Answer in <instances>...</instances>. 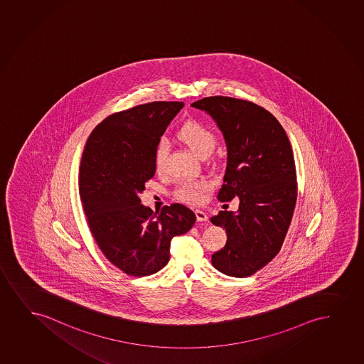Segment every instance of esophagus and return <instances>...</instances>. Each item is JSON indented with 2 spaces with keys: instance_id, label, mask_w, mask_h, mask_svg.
Instances as JSON below:
<instances>
[{
  "instance_id": "obj_1",
  "label": "esophagus",
  "mask_w": 364,
  "mask_h": 364,
  "mask_svg": "<svg viewBox=\"0 0 364 364\" xmlns=\"http://www.w3.org/2000/svg\"><path fill=\"white\" fill-rule=\"evenodd\" d=\"M195 215H196V220H198V221L205 222L208 220L206 213H203L201 210H195Z\"/></svg>"
}]
</instances>
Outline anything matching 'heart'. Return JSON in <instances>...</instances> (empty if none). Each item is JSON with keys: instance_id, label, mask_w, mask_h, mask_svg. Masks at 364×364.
<instances>
[{"instance_id": "b5f03b06", "label": "heart", "mask_w": 364, "mask_h": 364, "mask_svg": "<svg viewBox=\"0 0 364 364\" xmlns=\"http://www.w3.org/2000/svg\"><path fill=\"white\" fill-rule=\"evenodd\" d=\"M176 136L180 142L184 143L195 156L200 158L210 156L216 144V137L213 131L203 123L196 122V121L185 123L184 126L178 131ZM166 158V144L161 142L156 146V154H154V166L158 173L163 169ZM210 188L211 185L205 180H198V181L188 180L179 185V188L176 189V196L185 203H200L203 200V194L208 193Z\"/></svg>"}]
</instances>
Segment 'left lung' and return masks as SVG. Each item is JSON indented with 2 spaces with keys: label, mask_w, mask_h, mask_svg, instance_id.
<instances>
[{
  "label": "left lung",
  "mask_w": 364,
  "mask_h": 364,
  "mask_svg": "<svg viewBox=\"0 0 364 364\" xmlns=\"http://www.w3.org/2000/svg\"><path fill=\"white\" fill-rule=\"evenodd\" d=\"M191 106L211 116L226 143L218 200H240L236 213L211 218L227 233L211 262L221 273L246 278L278 255L293 218L298 188L291 144L269 111L246 100L213 96Z\"/></svg>",
  "instance_id": "left-lung-1"
}]
</instances>
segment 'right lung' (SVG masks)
<instances>
[{"label":"right lung","mask_w":364,"mask_h":364,"mask_svg":"<svg viewBox=\"0 0 364 364\" xmlns=\"http://www.w3.org/2000/svg\"><path fill=\"white\" fill-rule=\"evenodd\" d=\"M183 107L184 102L156 101L111 114L96 126L82 153L79 191L92 236L105 257L128 275L164 268L171 238L196 221L181 203L154 213L139 198L156 174L161 137Z\"/></svg>","instance_id":"add662e5"}]
</instances>
